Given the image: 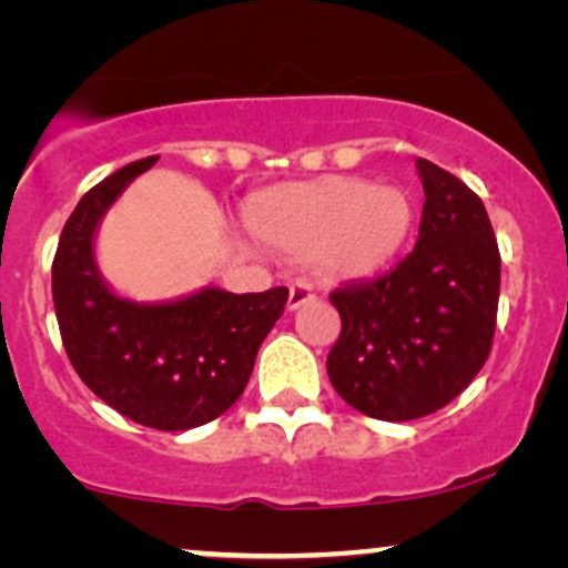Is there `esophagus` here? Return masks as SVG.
<instances>
[{
  "label": "esophagus",
  "instance_id": "34e87169",
  "mask_svg": "<svg viewBox=\"0 0 568 568\" xmlns=\"http://www.w3.org/2000/svg\"><path fill=\"white\" fill-rule=\"evenodd\" d=\"M311 300H313L311 286H308V284H303V282H297V284H292V286H290V297H286V308H290V311H297L300 305L311 303Z\"/></svg>",
  "mask_w": 568,
  "mask_h": 568
}]
</instances>
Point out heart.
<instances>
[{
	"instance_id": "heart-1",
	"label": "heart",
	"mask_w": 568,
	"mask_h": 568,
	"mask_svg": "<svg viewBox=\"0 0 568 568\" xmlns=\"http://www.w3.org/2000/svg\"><path fill=\"white\" fill-rule=\"evenodd\" d=\"M242 223L268 250L308 255L322 276L348 282L398 255L412 229V202L393 185L329 175L255 193L242 206Z\"/></svg>"
}]
</instances>
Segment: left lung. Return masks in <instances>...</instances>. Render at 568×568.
<instances>
[{"mask_svg":"<svg viewBox=\"0 0 568 568\" xmlns=\"http://www.w3.org/2000/svg\"><path fill=\"white\" fill-rule=\"evenodd\" d=\"M425 204L415 250L372 282L329 295L343 329L326 356L339 396L366 417L433 415L470 385L491 351L499 250L481 199L417 159Z\"/></svg>","mask_w":568,"mask_h":568,"instance_id":"1","label":"left lung"}]
</instances>
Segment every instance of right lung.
I'll list each match as a JSON object with an SVG mask.
<instances>
[{
    "label": "right lung",
    "instance_id": "add662e5",
    "mask_svg": "<svg viewBox=\"0 0 568 568\" xmlns=\"http://www.w3.org/2000/svg\"><path fill=\"white\" fill-rule=\"evenodd\" d=\"M153 164L156 156L126 164L84 193L60 233L52 300L63 348L87 388L145 428L189 430L239 402L290 292L233 295L204 286L166 303L116 295L98 268L95 233Z\"/></svg>",
    "mask_w": 568,
    "mask_h": 568
}]
</instances>
